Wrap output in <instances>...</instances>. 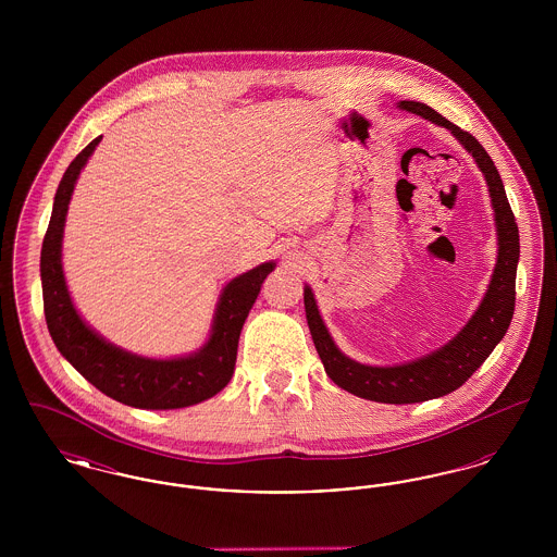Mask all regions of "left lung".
Masks as SVG:
<instances>
[{
    "mask_svg": "<svg viewBox=\"0 0 557 557\" xmlns=\"http://www.w3.org/2000/svg\"><path fill=\"white\" fill-rule=\"evenodd\" d=\"M398 108L420 114L434 125L449 129L459 139V144L472 154V159L476 160L478 169L482 171L491 191L499 246L488 290L484 294L476 313L466 323V327L443 348L425 355L422 359L393 368L363 366L343 355L338 346L334 345L323 319L319 315L313 292L309 286H305L307 323L318 348L319 359L332 382L355 397L368 398L375 403L405 405L445 397L457 391L486 361L493 348L502 343L516 307V269L520 259V234L516 216L505 196L502 175L476 137L453 125L443 114H438L436 110L425 107L422 102L403 100L398 102Z\"/></svg>",
    "mask_w": 557,
    "mask_h": 557,
    "instance_id": "left-lung-1",
    "label": "left lung"
}]
</instances>
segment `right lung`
<instances>
[{
    "label": "right lung",
    "instance_id": "obj_1",
    "mask_svg": "<svg viewBox=\"0 0 557 557\" xmlns=\"http://www.w3.org/2000/svg\"><path fill=\"white\" fill-rule=\"evenodd\" d=\"M100 139L89 141L62 175L41 246L44 313L53 345L87 382L123 405L180 409L202 403L223 391L232 380L242 325L275 263L255 267L225 286L214 311L209 343L187 357L148 359L107 343L81 319L62 271V234L69 202L81 169Z\"/></svg>",
    "mask_w": 557,
    "mask_h": 557
}]
</instances>
